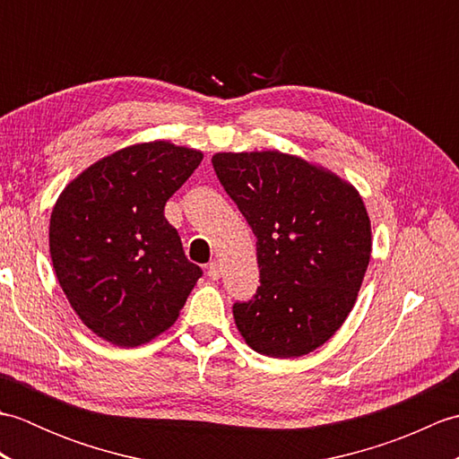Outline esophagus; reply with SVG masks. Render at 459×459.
<instances>
[{
  "label": "esophagus",
  "mask_w": 459,
  "mask_h": 459,
  "mask_svg": "<svg viewBox=\"0 0 459 459\" xmlns=\"http://www.w3.org/2000/svg\"><path fill=\"white\" fill-rule=\"evenodd\" d=\"M207 276H209L211 280H219V278L222 276V264H221L219 260L211 262V264L207 266Z\"/></svg>",
  "instance_id": "obj_1"
}]
</instances>
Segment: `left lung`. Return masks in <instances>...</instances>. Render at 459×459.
I'll return each mask as SVG.
<instances>
[{
	"label": "left lung",
	"instance_id": "obj_1",
	"mask_svg": "<svg viewBox=\"0 0 459 459\" xmlns=\"http://www.w3.org/2000/svg\"><path fill=\"white\" fill-rule=\"evenodd\" d=\"M221 185L256 237L260 286L232 306L260 355H307L333 337L355 306L370 260V221L349 181L298 155L221 152Z\"/></svg>",
	"mask_w": 459,
	"mask_h": 459
}]
</instances>
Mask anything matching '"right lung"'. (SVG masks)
Masks as SVG:
<instances>
[{"instance_id": "add662e5", "label": "right lung", "mask_w": 459, "mask_h": 459, "mask_svg": "<svg viewBox=\"0 0 459 459\" xmlns=\"http://www.w3.org/2000/svg\"><path fill=\"white\" fill-rule=\"evenodd\" d=\"M203 152L134 143L86 168L51 212L48 248L68 304L94 335L138 347L179 317L203 270L163 214Z\"/></svg>"}]
</instances>
